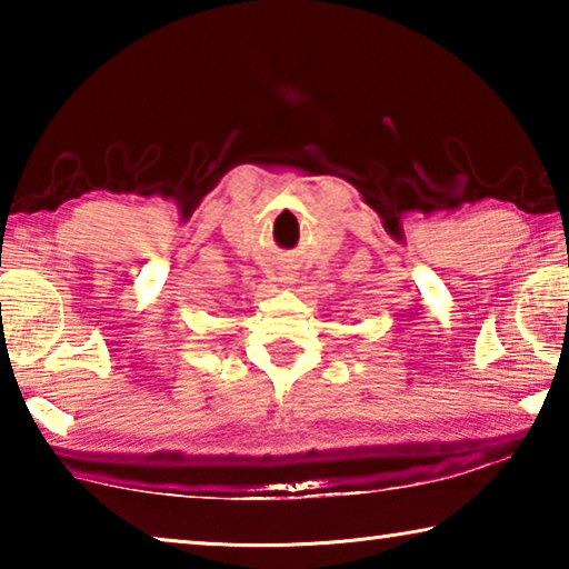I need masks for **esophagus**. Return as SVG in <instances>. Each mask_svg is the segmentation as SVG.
<instances>
[{
  "label": "esophagus",
  "instance_id": "1",
  "mask_svg": "<svg viewBox=\"0 0 569 569\" xmlns=\"http://www.w3.org/2000/svg\"><path fill=\"white\" fill-rule=\"evenodd\" d=\"M278 281L286 283V286H291V283H296V281H298V273L293 271L291 266H283L281 271H278Z\"/></svg>",
  "mask_w": 569,
  "mask_h": 569
}]
</instances>
